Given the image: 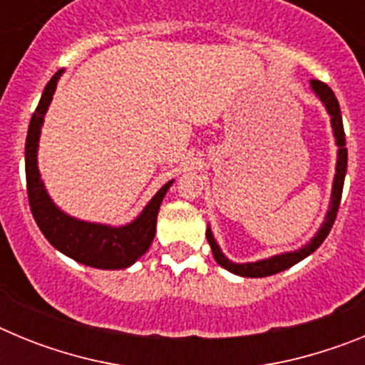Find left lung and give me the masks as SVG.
I'll return each mask as SVG.
<instances>
[{"label": "left lung", "instance_id": "1", "mask_svg": "<svg viewBox=\"0 0 365 365\" xmlns=\"http://www.w3.org/2000/svg\"><path fill=\"white\" fill-rule=\"evenodd\" d=\"M311 89L316 95V98L320 100L324 104L325 111L331 117V128H333V137L334 144H336V168H334V179H333V190H331V201H329L327 214H325L324 222L320 225L318 232L312 235L311 240L305 245H302L296 250H289V252L276 254V256L265 257V259L257 261H248V263H234V261L228 259L225 254H222L221 247L215 241L214 234H212V228L208 225L206 228V240L212 247V254H214V259L217 261L222 269H227L228 272L237 274V276H243V278H267V276H272V274H278L282 270H287L289 267L296 265L302 259H305L307 256H311L316 248L320 247L325 241V237L329 235L331 228L334 225V219H336L338 206H340L341 199V190H344V179H346L347 172V148H346V133H344V122H341V113H340V104H338L336 96H334L333 89L327 86V83L320 82V80H311Z\"/></svg>", "mask_w": 365, "mask_h": 365}]
</instances>
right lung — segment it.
<instances>
[{
	"label": "right lung",
	"instance_id": "1",
	"mask_svg": "<svg viewBox=\"0 0 365 365\" xmlns=\"http://www.w3.org/2000/svg\"><path fill=\"white\" fill-rule=\"evenodd\" d=\"M63 69L58 71L41 93L40 104L32 113L31 124L25 143V175H27V193L34 221L40 227L45 240L49 241L56 250L66 254L71 259L82 265L102 270L128 269L148 252L155 237V225L159 214L160 202L173 185V179L155 193L143 212L133 221L113 227L106 222H91L73 217L51 199L45 188L38 168V148H40L41 125L45 113L53 102L58 80Z\"/></svg>",
	"mask_w": 365,
	"mask_h": 365
}]
</instances>
